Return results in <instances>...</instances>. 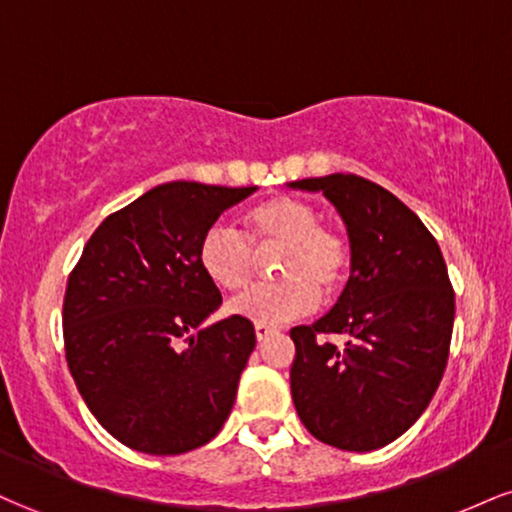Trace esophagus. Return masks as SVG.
Here are the masks:
<instances>
[{
    "instance_id": "1",
    "label": "esophagus",
    "mask_w": 512,
    "mask_h": 512,
    "mask_svg": "<svg viewBox=\"0 0 512 512\" xmlns=\"http://www.w3.org/2000/svg\"><path fill=\"white\" fill-rule=\"evenodd\" d=\"M255 334H257V342H264V339H269L272 334H276V327L272 325H255Z\"/></svg>"
}]
</instances>
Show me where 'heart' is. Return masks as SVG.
Listing matches in <instances>:
<instances>
[{"instance_id": "obj_1", "label": "heart", "mask_w": 512, "mask_h": 512, "mask_svg": "<svg viewBox=\"0 0 512 512\" xmlns=\"http://www.w3.org/2000/svg\"><path fill=\"white\" fill-rule=\"evenodd\" d=\"M250 242L257 250L281 248L276 257L274 284H257L228 301V313L257 322H279L301 317L315 308L322 293H334L344 284L351 264L346 240L320 226L313 204L298 197L276 195L245 214ZM199 267L219 289L236 291L250 281L255 250L243 233L231 226H211L199 243Z\"/></svg>"}]
</instances>
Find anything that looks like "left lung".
<instances>
[{"instance_id":"obj_1","label":"left lung","mask_w":512,"mask_h":512,"mask_svg":"<svg viewBox=\"0 0 512 512\" xmlns=\"http://www.w3.org/2000/svg\"><path fill=\"white\" fill-rule=\"evenodd\" d=\"M289 187L330 199L351 248L334 308L291 330L293 404L322 443L385 448L424 414L448 366L455 293L443 252L407 204L366 178L334 173ZM327 333H344L345 346Z\"/></svg>"}]
</instances>
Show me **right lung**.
Here are the masks:
<instances>
[{"label":"right lung","mask_w":512,"mask_h":512,"mask_svg":"<svg viewBox=\"0 0 512 512\" xmlns=\"http://www.w3.org/2000/svg\"><path fill=\"white\" fill-rule=\"evenodd\" d=\"M255 190L158 185L110 214L69 274V370L98 424L127 448L190 452L231 414L255 327L236 315L204 325L221 291L199 267V243Z\"/></svg>","instance_id":"add662e5"}]
</instances>
